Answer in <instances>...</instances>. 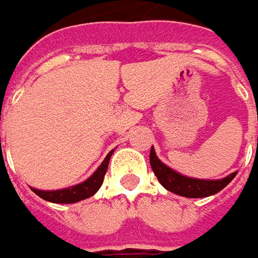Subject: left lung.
<instances>
[{
    "label": "left lung",
    "mask_w": 258,
    "mask_h": 258,
    "mask_svg": "<svg viewBox=\"0 0 258 258\" xmlns=\"http://www.w3.org/2000/svg\"><path fill=\"white\" fill-rule=\"evenodd\" d=\"M149 162H151V166L154 169V173L156 175L158 181L161 182L165 189L176 194V195L185 197V198L211 197L214 194L220 192L221 189H224L237 175V171H235V172L230 173L221 179H200V178L186 176V175L176 172L175 169L169 168L168 165H165L156 156L154 146L151 148Z\"/></svg>",
    "instance_id": "8db88e82"
}]
</instances>
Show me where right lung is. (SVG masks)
<instances>
[{
    "instance_id": "obj_1",
    "label": "right lung",
    "mask_w": 258,
    "mask_h": 258,
    "mask_svg": "<svg viewBox=\"0 0 258 258\" xmlns=\"http://www.w3.org/2000/svg\"><path fill=\"white\" fill-rule=\"evenodd\" d=\"M114 149H112L109 154L106 155L104 161L100 164V166L94 171L86 181L83 182L69 186V188H63V189H51V191H44V189H37V188H31V191L37 194L40 198H43L48 203L54 204H75L86 200L89 197H92L99 191V188L103 183L104 173L107 171L109 166V161L110 156L113 154Z\"/></svg>"
}]
</instances>
